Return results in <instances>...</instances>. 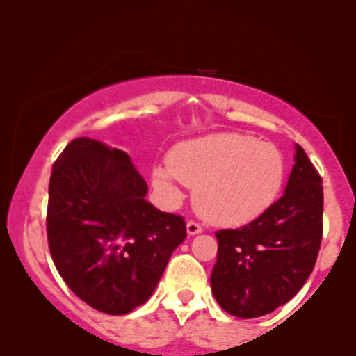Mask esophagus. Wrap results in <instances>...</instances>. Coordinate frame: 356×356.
Here are the masks:
<instances>
[{
    "instance_id": "esophagus-1",
    "label": "esophagus",
    "mask_w": 356,
    "mask_h": 356,
    "mask_svg": "<svg viewBox=\"0 0 356 356\" xmlns=\"http://www.w3.org/2000/svg\"><path fill=\"white\" fill-rule=\"evenodd\" d=\"M199 232H202L201 224H197L195 220H189V222H187V234L195 236V234H199Z\"/></svg>"
}]
</instances>
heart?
I'll list each match as a JSON object with an SVG mask.
<instances>
[{"label":"heart","mask_w":356,"mask_h":356,"mask_svg":"<svg viewBox=\"0 0 356 356\" xmlns=\"http://www.w3.org/2000/svg\"><path fill=\"white\" fill-rule=\"evenodd\" d=\"M284 175V157L275 144L243 134H212L175 145L169 162L152 169V184L172 206L182 201L181 186H189L202 218L239 226L276 201Z\"/></svg>","instance_id":"b5f03b06"}]
</instances>
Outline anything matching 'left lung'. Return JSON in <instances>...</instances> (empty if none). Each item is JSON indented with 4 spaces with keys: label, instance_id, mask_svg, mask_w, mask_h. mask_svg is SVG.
<instances>
[{
    "label": "left lung",
    "instance_id": "left-lung-1",
    "mask_svg": "<svg viewBox=\"0 0 356 356\" xmlns=\"http://www.w3.org/2000/svg\"><path fill=\"white\" fill-rule=\"evenodd\" d=\"M284 194L259 218L216 232L212 295L232 316L257 318L288 303L303 288L320 251L323 186L312 161L295 145Z\"/></svg>",
    "mask_w": 356,
    "mask_h": 356
}]
</instances>
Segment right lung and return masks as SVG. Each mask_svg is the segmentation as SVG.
Returning <instances> with one entry per match:
<instances>
[{
  "label": "right lung",
  "instance_id": "obj_1",
  "mask_svg": "<svg viewBox=\"0 0 356 356\" xmlns=\"http://www.w3.org/2000/svg\"><path fill=\"white\" fill-rule=\"evenodd\" d=\"M145 195L129 154L95 138L72 140L53 164L50 254L68 288L102 313L144 305L187 236L181 216L159 211Z\"/></svg>",
  "mask_w": 356,
  "mask_h": 356
}]
</instances>
